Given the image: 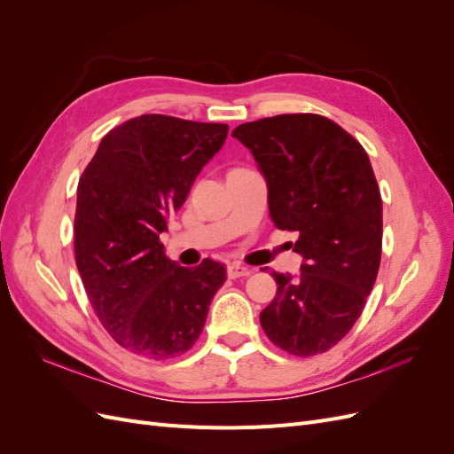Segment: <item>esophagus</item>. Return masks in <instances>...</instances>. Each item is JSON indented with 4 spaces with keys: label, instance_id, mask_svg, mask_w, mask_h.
Instances as JSON below:
<instances>
[{
    "label": "esophagus",
    "instance_id": "esophagus-1",
    "mask_svg": "<svg viewBox=\"0 0 454 454\" xmlns=\"http://www.w3.org/2000/svg\"><path fill=\"white\" fill-rule=\"evenodd\" d=\"M252 270L248 269V267H242V265H237V263H232V265H229L227 267V274H229V278H240V277H248Z\"/></svg>",
    "mask_w": 454,
    "mask_h": 454
}]
</instances>
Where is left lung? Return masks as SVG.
<instances>
[{"label": "left lung", "mask_w": 454, "mask_h": 454, "mask_svg": "<svg viewBox=\"0 0 454 454\" xmlns=\"http://www.w3.org/2000/svg\"><path fill=\"white\" fill-rule=\"evenodd\" d=\"M269 187L274 225L299 235L297 278L272 270L277 295L259 314L267 337L294 356L335 347L365 307L382 250V200L362 144L314 114L265 117L232 130Z\"/></svg>", "instance_id": "1"}]
</instances>
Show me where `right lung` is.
I'll return each mask as SVG.
<instances>
[{
	"mask_svg": "<svg viewBox=\"0 0 454 454\" xmlns=\"http://www.w3.org/2000/svg\"><path fill=\"white\" fill-rule=\"evenodd\" d=\"M227 132L223 122L134 117L104 136L79 177L75 263L96 316L129 352L153 360L187 352L227 280L212 259L174 263L159 240Z\"/></svg>",
	"mask_w": 454,
	"mask_h": 454,
	"instance_id": "1",
	"label": "right lung"
}]
</instances>
